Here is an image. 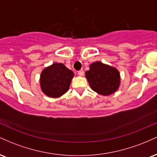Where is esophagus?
<instances>
[{"mask_svg": "<svg viewBox=\"0 0 157 157\" xmlns=\"http://www.w3.org/2000/svg\"><path fill=\"white\" fill-rule=\"evenodd\" d=\"M77 74H78L79 76H83V75H84V71H82V70H80V71H78V73H77Z\"/></svg>", "mask_w": 157, "mask_h": 157, "instance_id": "obj_1", "label": "esophagus"}]
</instances>
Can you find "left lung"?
<instances>
[{
    "mask_svg": "<svg viewBox=\"0 0 157 157\" xmlns=\"http://www.w3.org/2000/svg\"><path fill=\"white\" fill-rule=\"evenodd\" d=\"M86 77L91 89L103 96L112 94L120 84L118 70L99 61L90 65L89 70L86 71Z\"/></svg>",
    "mask_w": 157,
    "mask_h": 157,
    "instance_id": "left-lung-1",
    "label": "left lung"
}]
</instances>
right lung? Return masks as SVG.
<instances>
[{
	"mask_svg": "<svg viewBox=\"0 0 157 157\" xmlns=\"http://www.w3.org/2000/svg\"><path fill=\"white\" fill-rule=\"evenodd\" d=\"M74 72L63 63H55L45 68L40 75L41 90L46 96L57 98L67 92Z\"/></svg>",
	"mask_w": 157,
	"mask_h": 157,
	"instance_id": "right-lung-1",
	"label": "right lung"
}]
</instances>
